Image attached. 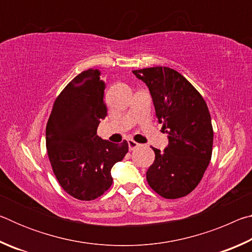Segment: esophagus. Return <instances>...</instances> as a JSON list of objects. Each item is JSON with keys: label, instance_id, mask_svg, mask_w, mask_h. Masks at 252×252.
<instances>
[{"label": "esophagus", "instance_id": "1", "mask_svg": "<svg viewBox=\"0 0 252 252\" xmlns=\"http://www.w3.org/2000/svg\"><path fill=\"white\" fill-rule=\"evenodd\" d=\"M127 146H129V150H130V151H132V150H134L135 148H138V147H139V143H138V142H135L134 140L129 139V140H127Z\"/></svg>", "mask_w": 252, "mask_h": 252}]
</instances>
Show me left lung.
Listing matches in <instances>:
<instances>
[{
  "instance_id": "8db88e82",
  "label": "left lung",
  "mask_w": 252,
  "mask_h": 252,
  "mask_svg": "<svg viewBox=\"0 0 252 252\" xmlns=\"http://www.w3.org/2000/svg\"><path fill=\"white\" fill-rule=\"evenodd\" d=\"M132 72L149 88L158 121L169 139L164 151L153 148L156 159L147 171V181L165 199L185 197L199 185L211 160L213 130L206 101L170 67Z\"/></svg>"
}]
</instances>
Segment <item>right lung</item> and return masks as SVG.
I'll return each mask as SVG.
<instances>
[{"instance_id":"1","label":"right lung","mask_w":252,"mask_h":252,"mask_svg":"<svg viewBox=\"0 0 252 252\" xmlns=\"http://www.w3.org/2000/svg\"><path fill=\"white\" fill-rule=\"evenodd\" d=\"M99 70L81 72L63 89L46 125V150L53 172L65 192L90 201L112 185L111 169L129 150L96 134L106 117L105 84Z\"/></svg>"}]
</instances>
